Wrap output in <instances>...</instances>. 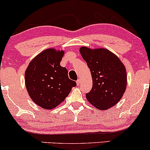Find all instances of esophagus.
<instances>
[{
  "instance_id": "1",
  "label": "esophagus",
  "mask_w": 150,
  "mask_h": 150,
  "mask_svg": "<svg viewBox=\"0 0 150 150\" xmlns=\"http://www.w3.org/2000/svg\"><path fill=\"white\" fill-rule=\"evenodd\" d=\"M76 82H77V85H80V83H81V80H80V79H78V80H77V81H76Z\"/></svg>"
}]
</instances>
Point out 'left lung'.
<instances>
[{
	"mask_svg": "<svg viewBox=\"0 0 150 150\" xmlns=\"http://www.w3.org/2000/svg\"><path fill=\"white\" fill-rule=\"evenodd\" d=\"M80 52L92 77V88L86 93L88 101L102 110L114 106L127 88V72L123 64L105 49L91 50L82 47Z\"/></svg>",
	"mask_w": 150,
	"mask_h": 150,
	"instance_id": "8db88e82",
	"label": "left lung"
}]
</instances>
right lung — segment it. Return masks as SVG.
Instances as JSON below:
<instances>
[{
  "instance_id": "obj_1",
  "label": "right lung",
  "mask_w": 150,
  "mask_h": 150,
  "mask_svg": "<svg viewBox=\"0 0 150 150\" xmlns=\"http://www.w3.org/2000/svg\"><path fill=\"white\" fill-rule=\"evenodd\" d=\"M64 51L47 49L30 61L25 73V83L30 98L45 109L61 103L77 85L70 80L68 70L61 66Z\"/></svg>"
}]
</instances>
